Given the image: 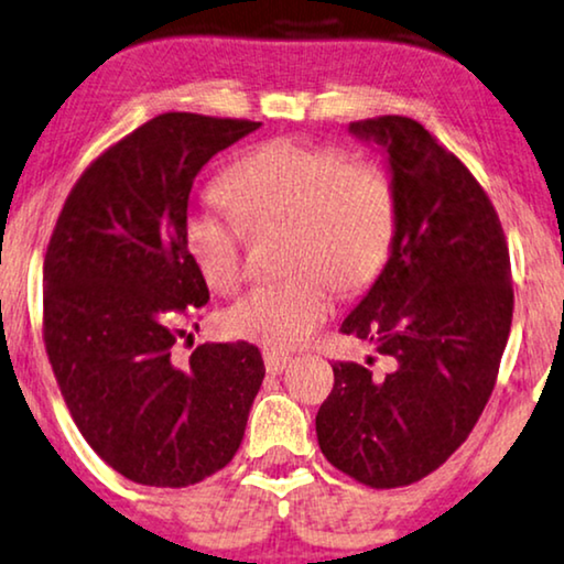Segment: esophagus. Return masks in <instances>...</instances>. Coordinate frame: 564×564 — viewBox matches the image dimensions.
<instances>
[{
    "mask_svg": "<svg viewBox=\"0 0 564 564\" xmlns=\"http://www.w3.org/2000/svg\"><path fill=\"white\" fill-rule=\"evenodd\" d=\"M262 360H265L268 373H281L289 366L291 356H286V352H278V350H262Z\"/></svg>",
    "mask_w": 564,
    "mask_h": 564,
    "instance_id": "esophagus-1",
    "label": "esophagus"
}]
</instances>
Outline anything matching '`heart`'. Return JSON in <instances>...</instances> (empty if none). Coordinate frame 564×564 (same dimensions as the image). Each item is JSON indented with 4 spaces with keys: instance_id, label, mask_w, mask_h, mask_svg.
Returning <instances> with one entry per match:
<instances>
[{
    "instance_id": "1",
    "label": "heart",
    "mask_w": 564,
    "mask_h": 564,
    "mask_svg": "<svg viewBox=\"0 0 564 564\" xmlns=\"http://www.w3.org/2000/svg\"><path fill=\"white\" fill-rule=\"evenodd\" d=\"M221 200L247 229L286 224L289 278L262 283L224 312L229 335L268 348H296L329 317L333 296L377 281L397 231V195L371 162H345L335 147L273 139L224 172ZM185 250L214 291L242 278V229L206 212L185 219Z\"/></svg>"
}]
</instances>
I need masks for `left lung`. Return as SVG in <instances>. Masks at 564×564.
<instances>
[{"label": "left lung", "mask_w": 564, "mask_h": 564, "mask_svg": "<svg viewBox=\"0 0 564 564\" xmlns=\"http://www.w3.org/2000/svg\"><path fill=\"white\" fill-rule=\"evenodd\" d=\"M348 131L384 149L397 231L340 333L369 340L389 371L335 364L317 441L358 482L402 487L438 469L490 400L513 317L510 258L482 185L417 120L381 116Z\"/></svg>", "instance_id": "obj_1"}]
</instances>
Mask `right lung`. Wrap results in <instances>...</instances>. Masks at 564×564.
Listing matches in <instances>:
<instances>
[{
    "label": "right lung",
    "mask_w": 564,
    "mask_h": 564,
    "mask_svg": "<svg viewBox=\"0 0 564 564\" xmlns=\"http://www.w3.org/2000/svg\"><path fill=\"white\" fill-rule=\"evenodd\" d=\"M254 120L164 112L97 156L72 187L43 262V340L66 408L118 475L187 487L231 462L265 377L254 345L172 360L208 302L185 250L193 180Z\"/></svg>",
    "instance_id": "right-lung-1"
}]
</instances>
